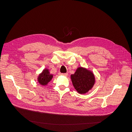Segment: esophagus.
<instances>
[{"mask_svg":"<svg viewBox=\"0 0 132 132\" xmlns=\"http://www.w3.org/2000/svg\"><path fill=\"white\" fill-rule=\"evenodd\" d=\"M62 75H64V76H65V77H67V76H68V73H62L61 74Z\"/></svg>","mask_w":132,"mask_h":132,"instance_id":"esophagus-1","label":"esophagus"}]
</instances>
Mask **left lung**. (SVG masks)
<instances>
[{
    "label": "left lung",
    "mask_w": 132,
    "mask_h": 132,
    "mask_svg": "<svg viewBox=\"0 0 132 132\" xmlns=\"http://www.w3.org/2000/svg\"><path fill=\"white\" fill-rule=\"evenodd\" d=\"M71 77L76 90L81 94H85L90 90L95 81L93 73L82 67L78 68Z\"/></svg>",
    "instance_id": "left-lung-1"
}]
</instances>
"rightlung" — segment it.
Returning <instances> with one entry per match:
<instances>
[{
  "label": "right lung",
  "instance_id": "1",
  "mask_svg": "<svg viewBox=\"0 0 132 132\" xmlns=\"http://www.w3.org/2000/svg\"><path fill=\"white\" fill-rule=\"evenodd\" d=\"M53 77V75L50 74L48 70H44L43 72L39 74L38 78V81L41 85H46Z\"/></svg>",
  "mask_w": 132,
  "mask_h": 132
}]
</instances>
